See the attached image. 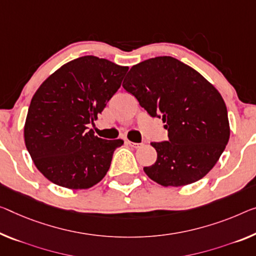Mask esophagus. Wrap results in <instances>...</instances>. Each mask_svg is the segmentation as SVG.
<instances>
[{
	"mask_svg": "<svg viewBox=\"0 0 256 256\" xmlns=\"http://www.w3.org/2000/svg\"><path fill=\"white\" fill-rule=\"evenodd\" d=\"M128 144L130 145V146L135 148H138L143 146V143H134V142H130V140H128Z\"/></svg>",
	"mask_w": 256,
	"mask_h": 256,
	"instance_id": "1",
	"label": "esophagus"
}]
</instances>
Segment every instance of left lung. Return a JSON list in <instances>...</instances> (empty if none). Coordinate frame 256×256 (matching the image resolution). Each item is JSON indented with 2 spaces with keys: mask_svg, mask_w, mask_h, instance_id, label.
I'll return each instance as SVG.
<instances>
[{
  "mask_svg": "<svg viewBox=\"0 0 256 256\" xmlns=\"http://www.w3.org/2000/svg\"><path fill=\"white\" fill-rule=\"evenodd\" d=\"M122 87L151 116L162 118L168 140L151 143L156 161L144 167L162 186H183L215 166L230 137L221 94L202 74L176 58L162 56L134 65Z\"/></svg>",
  "mask_w": 256,
  "mask_h": 256,
  "instance_id": "1",
  "label": "left lung"
}]
</instances>
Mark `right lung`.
I'll return each mask as SVG.
<instances>
[{
  "label": "right lung",
  "mask_w": 256,
  "mask_h": 256,
  "mask_svg": "<svg viewBox=\"0 0 256 256\" xmlns=\"http://www.w3.org/2000/svg\"><path fill=\"white\" fill-rule=\"evenodd\" d=\"M128 68L84 56L62 65L35 92L24 138L35 167L50 182L81 190L104 178L124 140L100 138L88 124L120 88Z\"/></svg>",
  "instance_id": "right-lung-1"
}]
</instances>
